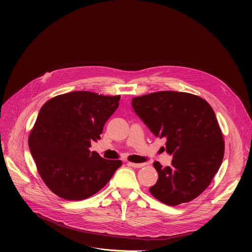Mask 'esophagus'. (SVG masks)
I'll return each mask as SVG.
<instances>
[{
	"mask_svg": "<svg viewBox=\"0 0 252 252\" xmlns=\"http://www.w3.org/2000/svg\"><path fill=\"white\" fill-rule=\"evenodd\" d=\"M127 164H128L129 166H131V167H134V168H140V167L146 165L145 163H134V162H129V161L127 162Z\"/></svg>",
	"mask_w": 252,
	"mask_h": 252,
	"instance_id": "1",
	"label": "esophagus"
}]
</instances>
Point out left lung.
<instances>
[{"label":"left lung","mask_w":252,"mask_h":252,"mask_svg":"<svg viewBox=\"0 0 252 252\" xmlns=\"http://www.w3.org/2000/svg\"><path fill=\"white\" fill-rule=\"evenodd\" d=\"M131 104L151 131L165 138L166 153L173 158L170 166L154 162L158 179L151 193L170 206L191 201L210 185L224 156L212 107L200 96L172 91L133 97Z\"/></svg>","instance_id":"left-lung-1"}]
</instances>
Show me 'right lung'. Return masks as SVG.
Masks as SVG:
<instances>
[{
  "label": "right lung",
  "instance_id": "right-lung-1",
  "mask_svg": "<svg viewBox=\"0 0 252 252\" xmlns=\"http://www.w3.org/2000/svg\"><path fill=\"white\" fill-rule=\"evenodd\" d=\"M121 95L80 91L57 95L40 110L29 148L46 186L66 200H82L100 190L122 165L91 152Z\"/></svg>",
  "mask_w": 252,
  "mask_h": 252
}]
</instances>
